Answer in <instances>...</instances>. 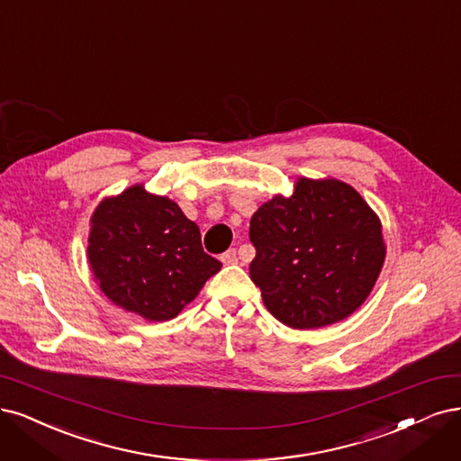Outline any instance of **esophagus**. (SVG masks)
<instances>
[{
  "label": "esophagus",
  "instance_id": "esophagus-1",
  "mask_svg": "<svg viewBox=\"0 0 461 461\" xmlns=\"http://www.w3.org/2000/svg\"><path fill=\"white\" fill-rule=\"evenodd\" d=\"M219 259L223 261L225 265H234V263H238V253H236V249H229Z\"/></svg>",
  "mask_w": 461,
  "mask_h": 461
}]
</instances>
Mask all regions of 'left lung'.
Returning <instances> with one entry per match:
<instances>
[{"mask_svg":"<svg viewBox=\"0 0 461 461\" xmlns=\"http://www.w3.org/2000/svg\"><path fill=\"white\" fill-rule=\"evenodd\" d=\"M249 276L276 321L314 330L351 316L374 290L385 261L382 221L339 179L299 177L253 213Z\"/></svg>","mask_w":461,"mask_h":461,"instance_id":"left-lung-1","label":"left lung"}]
</instances>
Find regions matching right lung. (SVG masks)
Instances as JSON below:
<instances>
[{
	"instance_id": "add662e5",
	"label": "right lung",
	"mask_w": 461,
	"mask_h": 461,
	"mask_svg": "<svg viewBox=\"0 0 461 461\" xmlns=\"http://www.w3.org/2000/svg\"><path fill=\"white\" fill-rule=\"evenodd\" d=\"M89 223L95 282L114 305L149 322L176 319L223 267L203 251L194 221L140 183L104 198Z\"/></svg>"
}]
</instances>
